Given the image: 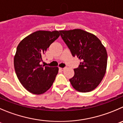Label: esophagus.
Wrapping results in <instances>:
<instances>
[{
    "label": "esophagus",
    "mask_w": 123,
    "mask_h": 123,
    "mask_svg": "<svg viewBox=\"0 0 123 123\" xmlns=\"http://www.w3.org/2000/svg\"><path fill=\"white\" fill-rule=\"evenodd\" d=\"M65 68H59V70L61 71H63L65 70Z\"/></svg>",
    "instance_id": "esophagus-1"
}]
</instances>
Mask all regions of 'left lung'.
Returning a JSON list of instances; mask_svg holds the SVG:
<instances>
[{"label":"left lung","instance_id":"8db88e82","mask_svg":"<svg viewBox=\"0 0 123 123\" xmlns=\"http://www.w3.org/2000/svg\"><path fill=\"white\" fill-rule=\"evenodd\" d=\"M60 33L72 56L81 61L78 67L74 69V77L69 79L72 87L80 92L93 91L106 73V48L95 35L80 29L60 31Z\"/></svg>","mask_w":123,"mask_h":123}]
</instances>
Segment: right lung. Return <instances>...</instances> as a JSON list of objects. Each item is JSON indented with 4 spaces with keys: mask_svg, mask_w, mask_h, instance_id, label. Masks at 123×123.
<instances>
[{
    "mask_svg": "<svg viewBox=\"0 0 123 123\" xmlns=\"http://www.w3.org/2000/svg\"><path fill=\"white\" fill-rule=\"evenodd\" d=\"M60 36L59 31H37L23 38L14 58L15 71L22 86L31 93H45L53 84L58 67L40 65L43 55Z\"/></svg>",
    "mask_w": 123,
    "mask_h": 123,
    "instance_id": "right-lung-1",
    "label": "right lung"
}]
</instances>
